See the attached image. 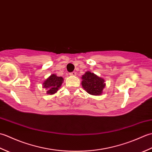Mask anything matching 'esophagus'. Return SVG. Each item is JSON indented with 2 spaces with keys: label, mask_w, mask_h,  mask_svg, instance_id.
<instances>
[{
  "label": "esophagus",
  "mask_w": 152,
  "mask_h": 152,
  "mask_svg": "<svg viewBox=\"0 0 152 152\" xmlns=\"http://www.w3.org/2000/svg\"><path fill=\"white\" fill-rule=\"evenodd\" d=\"M76 72H71V73L70 74V75L72 76H76Z\"/></svg>",
  "instance_id": "obj_1"
}]
</instances>
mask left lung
<instances>
[{"mask_svg": "<svg viewBox=\"0 0 152 152\" xmlns=\"http://www.w3.org/2000/svg\"><path fill=\"white\" fill-rule=\"evenodd\" d=\"M82 85L86 91L93 95H101L105 87L104 80L91 72H86L82 76Z\"/></svg>", "mask_w": 152, "mask_h": 152, "instance_id": "obj_1", "label": "left lung"}]
</instances>
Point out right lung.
Masks as SVG:
<instances>
[{
  "label": "right lung",
  "mask_w": 152,
  "mask_h": 152,
  "mask_svg": "<svg viewBox=\"0 0 152 152\" xmlns=\"http://www.w3.org/2000/svg\"><path fill=\"white\" fill-rule=\"evenodd\" d=\"M63 78L58 77L56 74H52L43 83L44 88L47 90V94L52 95L56 93L62 85Z\"/></svg>",
  "instance_id": "1"
}]
</instances>
